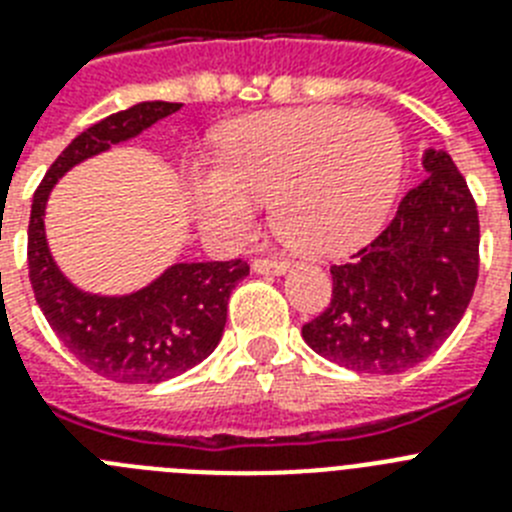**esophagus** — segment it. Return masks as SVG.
Returning <instances> with one entry per match:
<instances>
[{
    "instance_id": "1",
    "label": "esophagus",
    "mask_w": 512,
    "mask_h": 512,
    "mask_svg": "<svg viewBox=\"0 0 512 512\" xmlns=\"http://www.w3.org/2000/svg\"><path fill=\"white\" fill-rule=\"evenodd\" d=\"M253 272H256V274H287V272H290V261L256 259V261H253Z\"/></svg>"
}]
</instances>
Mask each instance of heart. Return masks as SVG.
<instances>
[{"instance_id": "b5f03b06", "label": "heart", "mask_w": 512, "mask_h": 512, "mask_svg": "<svg viewBox=\"0 0 512 512\" xmlns=\"http://www.w3.org/2000/svg\"><path fill=\"white\" fill-rule=\"evenodd\" d=\"M404 176V142L391 119L347 108L253 113L222 134L214 165L189 176L209 233H246L272 196L279 233L305 253L336 256L386 222Z\"/></svg>"}]
</instances>
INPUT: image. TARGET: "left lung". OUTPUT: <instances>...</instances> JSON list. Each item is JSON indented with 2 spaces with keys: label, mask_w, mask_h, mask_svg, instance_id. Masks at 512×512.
Wrapping results in <instances>:
<instances>
[{
  "label": "left lung",
  "mask_w": 512,
  "mask_h": 512,
  "mask_svg": "<svg viewBox=\"0 0 512 512\" xmlns=\"http://www.w3.org/2000/svg\"><path fill=\"white\" fill-rule=\"evenodd\" d=\"M427 178L349 264L331 266L334 295L303 326L316 355L393 375L438 352L464 318L479 274V214L445 150H422Z\"/></svg>",
  "instance_id": "1"
}]
</instances>
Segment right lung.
<instances>
[{
    "label": "right lung",
    "instance_id": "obj_1",
    "mask_svg": "<svg viewBox=\"0 0 512 512\" xmlns=\"http://www.w3.org/2000/svg\"><path fill=\"white\" fill-rule=\"evenodd\" d=\"M181 111V103L144 100L85 129L46 170L28 225V269L48 326L82 365L116 383H163L207 360L220 344L227 300L248 264L181 261L150 285L126 295H98L69 282L51 256L46 238V204L51 189L74 165L124 144Z\"/></svg>",
    "mask_w": 512,
    "mask_h": 512
}]
</instances>
